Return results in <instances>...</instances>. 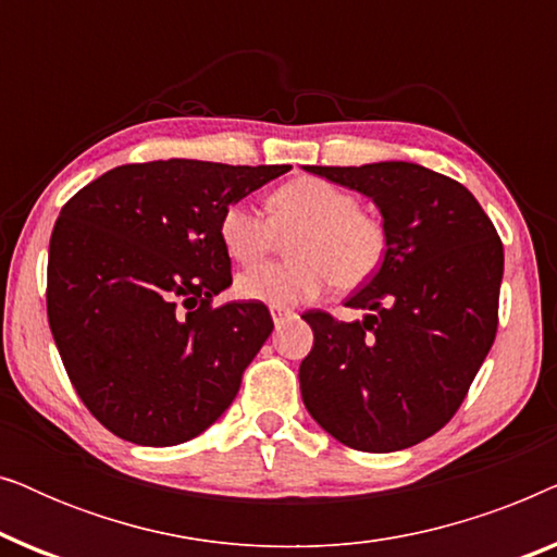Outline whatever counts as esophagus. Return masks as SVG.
<instances>
[{"mask_svg": "<svg viewBox=\"0 0 557 557\" xmlns=\"http://www.w3.org/2000/svg\"><path fill=\"white\" fill-rule=\"evenodd\" d=\"M271 317H273V322L281 324V322H284V319H292L294 311L286 309V307H271Z\"/></svg>", "mask_w": 557, "mask_h": 557, "instance_id": "obj_1", "label": "esophagus"}]
</instances>
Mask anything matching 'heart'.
I'll use <instances>...</instances> for the list:
<instances>
[{
	"mask_svg": "<svg viewBox=\"0 0 557 557\" xmlns=\"http://www.w3.org/2000/svg\"><path fill=\"white\" fill-rule=\"evenodd\" d=\"M292 261L258 265L240 273L243 299L292 307L317 299L326 286L342 292L375 276L387 253V227L362 210L347 189L319 177L286 182L269 197V215L248 202H233L220 218V240L233 261L261 263L288 238Z\"/></svg>",
	"mask_w": 557,
	"mask_h": 557,
	"instance_id": "b5f03b06",
	"label": "heart"
}]
</instances>
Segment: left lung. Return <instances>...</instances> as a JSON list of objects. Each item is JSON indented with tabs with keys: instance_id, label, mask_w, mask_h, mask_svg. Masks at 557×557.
I'll return each instance as SVG.
<instances>
[{
	"instance_id": "obj_1",
	"label": "left lung",
	"mask_w": 557,
	"mask_h": 557,
	"mask_svg": "<svg viewBox=\"0 0 557 557\" xmlns=\"http://www.w3.org/2000/svg\"><path fill=\"white\" fill-rule=\"evenodd\" d=\"M304 170L368 195L387 227L383 265L345 304L364 317L301 314L314 332L299 368L304 406L357 451L421 444L451 421L494 345L499 235L467 187L421 164Z\"/></svg>"
}]
</instances>
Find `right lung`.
I'll return each instance as SVG.
<instances>
[{"instance_id":"add662e5","label":"right lung","mask_w":557,"mask_h":557,"mask_svg":"<svg viewBox=\"0 0 557 557\" xmlns=\"http://www.w3.org/2000/svg\"><path fill=\"white\" fill-rule=\"evenodd\" d=\"M292 170L200 159L124 164L63 205L48 256V322L65 372L119 438L174 446L238 395L273 319L233 284L220 218Z\"/></svg>"}]
</instances>
